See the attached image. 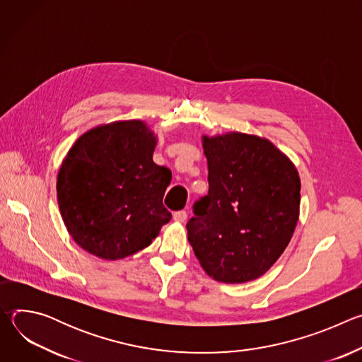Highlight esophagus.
Wrapping results in <instances>:
<instances>
[{
  "instance_id": "obj_1",
  "label": "esophagus",
  "mask_w": 362,
  "mask_h": 362,
  "mask_svg": "<svg viewBox=\"0 0 362 362\" xmlns=\"http://www.w3.org/2000/svg\"><path fill=\"white\" fill-rule=\"evenodd\" d=\"M186 219H187V214L185 211H179V212L173 214V221L177 223H183V222H186Z\"/></svg>"
}]
</instances>
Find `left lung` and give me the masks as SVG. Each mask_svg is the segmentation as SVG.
I'll return each mask as SVG.
<instances>
[{
	"label": "left lung",
	"instance_id": "obj_1",
	"mask_svg": "<svg viewBox=\"0 0 362 362\" xmlns=\"http://www.w3.org/2000/svg\"><path fill=\"white\" fill-rule=\"evenodd\" d=\"M209 193L193 206L187 239L214 279L262 276L286 249L299 219L295 165L265 137L229 132L202 136Z\"/></svg>",
	"mask_w": 362,
	"mask_h": 362
}]
</instances>
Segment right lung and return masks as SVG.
Listing matches in <instances>:
<instances>
[{
    "label": "right lung",
    "mask_w": 362,
    "mask_h": 362,
    "mask_svg": "<svg viewBox=\"0 0 362 362\" xmlns=\"http://www.w3.org/2000/svg\"><path fill=\"white\" fill-rule=\"evenodd\" d=\"M158 137L141 120L81 134L57 176L63 222L88 253L117 261L147 247L172 215L163 194L172 172L153 162Z\"/></svg>",
    "instance_id": "1"
}]
</instances>
